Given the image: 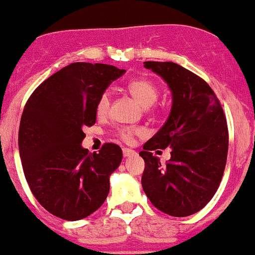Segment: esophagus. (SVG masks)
I'll use <instances>...</instances> for the list:
<instances>
[{"mask_svg":"<svg viewBox=\"0 0 255 255\" xmlns=\"http://www.w3.org/2000/svg\"><path fill=\"white\" fill-rule=\"evenodd\" d=\"M135 153V151L131 148H123V154H124V157H130L132 156V154Z\"/></svg>","mask_w":255,"mask_h":255,"instance_id":"obj_1","label":"esophagus"}]
</instances>
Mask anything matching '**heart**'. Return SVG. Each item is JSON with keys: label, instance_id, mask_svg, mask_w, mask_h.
Masks as SVG:
<instances>
[{"label": "heart", "instance_id": "1", "mask_svg": "<svg viewBox=\"0 0 255 255\" xmlns=\"http://www.w3.org/2000/svg\"><path fill=\"white\" fill-rule=\"evenodd\" d=\"M127 91L138 103L143 107H149L159 97V88L153 81L148 78H135V80L128 81L127 83ZM110 107V97L109 93L104 92L101 94L96 104V114L98 118H104L109 112ZM140 128H120L118 131V136L125 142H131L135 138V136L140 135Z\"/></svg>", "mask_w": 255, "mask_h": 255}]
</instances>
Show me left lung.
<instances>
[{
    "mask_svg": "<svg viewBox=\"0 0 255 255\" xmlns=\"http://www.w3.org/2000/svg\"><path fill=\"white\" fill-rule=\"evenodd\" d=\"M172 91L166 124L143 145L141 184L152 205L174 217L200 211L215 195L224 175L228 152L227 120L206 81L174 62L146 61ZM172 148L161 165L152 150Z\"/></svg>",
    "mask_w": 255,
    "mask_h": 255,
    "instance_id": "8db88e82",
    "label": "left lung"
}]
</instances>
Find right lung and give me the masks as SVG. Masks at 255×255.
<instances>
[{"label":"right lung","mask_w":255,"mask_h":255,"mask_svg":"<svg viewBox=\"0 0 255 255\" xmlns=\"http://www.w3.org/2000/svg\"><path fill=\"white\" fill-rule=\"evenodd\" d=\"M124 72L73 62L40 83L25 103L18 133L23 172L38 203L54 216L82 220L108 196L122 148L108 142L99 153H88L81 142L83 128L96 124L98 98Z\"/></svg>","instance_id":"obj_1"}]
</instances>
